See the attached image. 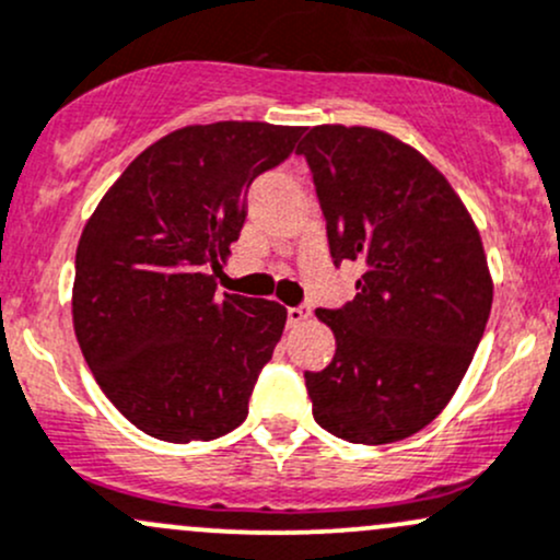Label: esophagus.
<instances>
[{
  "label": "esophagus",
  "instance_id": "obj_1",
  "mask_svg": "<svg viewBox=\"0 0 560 560\" xmlns=\"http://www.w3.org/2000/svg\"><path fill=\"white\" fill-rule=\"evenodd\" d=\"M308 319H311V308H308V305H298V308L287 311V322H290V327L303 325V322H308Z\"/></svg>",
  "mask_w": 560,
  "mask_h": 560
}]
</instances>
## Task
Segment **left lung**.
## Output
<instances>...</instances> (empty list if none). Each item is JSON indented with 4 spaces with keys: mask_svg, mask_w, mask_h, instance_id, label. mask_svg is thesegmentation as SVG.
<instances>
[{
    "mask_svg": "<svg viewBox=\"0 0 560 560\" xmlns=\"http://www.w3.org/2000/svg\"><path fill=\"white\" fill-rule=\"evenodd\" d=\"M298 152L335 265L364 268L351 303L316 311L335 357L305 373L314 419L349 443H397L443 413L482 338L493 281L480 231L451 182L392 133L327 122Z\"/></svg>",
    "mask_w": 560,
    "mask_h": 560,
    "instance_id": "8db88e82",
    "label": "left lung"
}]
</instances>
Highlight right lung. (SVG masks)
I'll return each mask as SVG.
<instances>
[{"label":"right lung","instance_id":"obj_1","mask_svg":"<svg viewBox=\"0 0 560 560\" xmlns=\"http://www.w3.org/2000/svg\"><path fill=\"white\" fill-rule=\"evenodd\" d=\"M300 126L222 120L158 139L104 192L74 260V335L109 402L166 443L214 440L249 413L287 325L276 300L217 292L246 190Z\"/></svg>","mask_w":560,"mask_h":560}]
</instances>
